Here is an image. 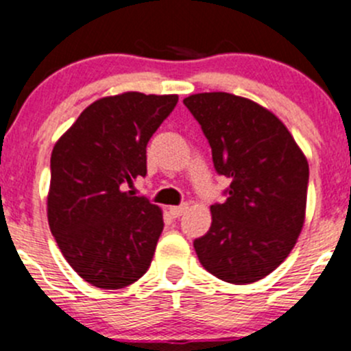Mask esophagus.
Segmentation results:
<instances>
[{
	"label": "esophagus",
	"instance_id": "1",
	"mask_svg": "<svg viewBox=\"0 0 351 351\" xmlns=\"http://www.w3.org/2000/svg\"><path fill=\"white\" fill-rule=\"evenodd\" d=\"M187 210V204H180V206H171L169 208V213L172 215L174 218H179L184 211Z\"/></svg>",
	"mask_w": 351,
	"mask_h": 351
}]
</instances>
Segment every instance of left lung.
<instances>
[{"label": "left lung", "mask_w": 351, "mask_h": 351, "mask_svg": "<svg viewBox=\"0 0 351 351\" xmlns=\"http://www.w3.org/2000/svg\"><path fill=\"white\" fill-rule=\"evenodd\" d=\"M230 177L227 199L211 204V227L194 241L199 263L217 278L247 285L287 259L305 221L308 164L285 124L269 109L227 92L184 99Z\"/></svg>", "instance_id": "obj_1"}]
</instances>
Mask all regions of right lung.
<instances>
[{"label": "right lung", "instance_id": "add662e5", "mask_svg": "<svg viewBox=\"0 0 351 351\" xmlns=\"http://www.w3.org/2000/svg\"><path fill=\"white\" fill-rule=\"evenodd\" d=\"M177 100L176 93L102 97L54 145L49 228L69 266L97 289H124L150 268L164 213L123 187L147 176V143Z\"/></svg>", "mask_w": 351, "mask_h": 351}]
</instances>
